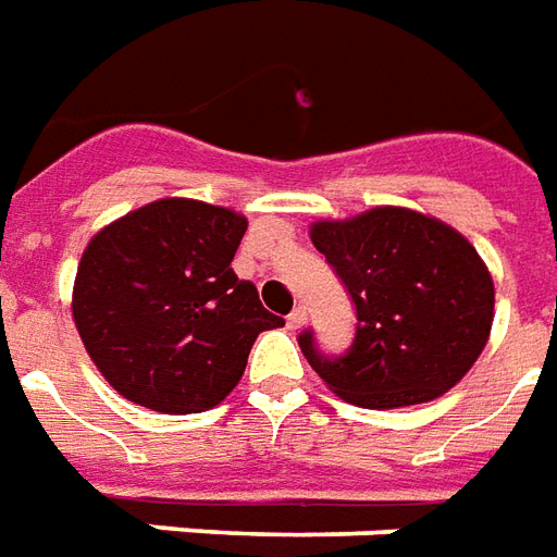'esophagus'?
Segmentation results:
<instances>
[{"instance_id":"1","label":"esophagus","mask_w":557,"mask_h":557,"mask_svg":"<svg viewBox=\"0 0 557 557\" xmlns=\"http://www.w3.org/2000/svg\"><path fill=\"white\" fill-rule=\"evenodd\" d=\"M304 322H307V310H304V307H295V310L286 315V325L289 327H304Z\"/></svg>"}]
</instances>
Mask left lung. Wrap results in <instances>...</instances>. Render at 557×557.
Segmentation results:
<instances>
[{"instance_id":"8db88e82","label":"left lung","mask_w":557,"mask_h":557,"mask_svg":"<svg viewBox=\"0 0 557 557\" xmlns=\"http://www.w3.org/2000/svg\"><path fill=\"white\" fill-rule=\"evenodd\" d=\"M310 238L358 310L343 358H325L313 334L298 339L339 399L406 409L459 385L495 319L490 268L462 232L411 208L375 206L346 220H315Z\"/></svg>"}]
</instances>
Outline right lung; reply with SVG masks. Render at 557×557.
<instances>
[{
	"instance_id": "right-lung-1",
	"label": "right lung",
	"mask_w": 557,
	"mask_h": 557,
	"mask_svg": "<svg viewBox=\"0 0 557 557\" xmlns=\"http://www.w3.org/2000/svg\"><path fill=\"white\" fill-rule=\"evenodd\" d=\"M244 232L232 208L166 196L91 235L71 313L122 397L163 414L214 409L242 382L256 337L283 327L232 271Z\"/></svg>"
}]
</instances>
